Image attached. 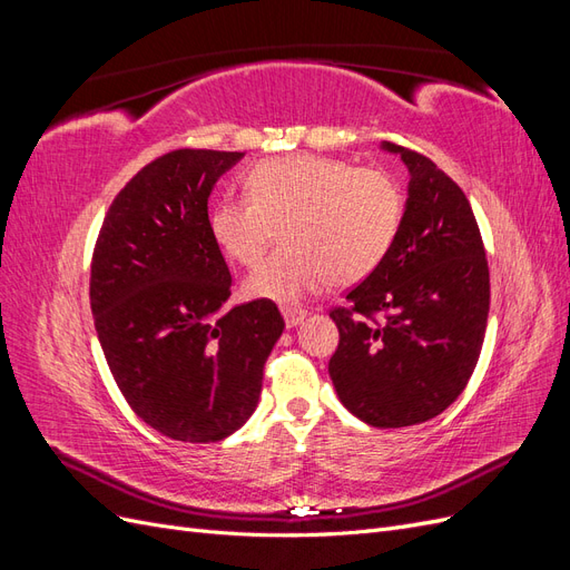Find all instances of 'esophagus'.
Wrapping results in <instances>:
<instances>
[{
  "mask_svg": "<svg viewBox=\"0 0 570 570\" xmlns=\"http://www.w3.org/2000/svg\"><path fill=\"white\" fill-rule=\"evenodd\" d=\"M283 318L287 327H297L306 318V312L304 308H283Z\"/></svg>",
  "mask_w": 570,
  "mask_h": 570,
  "instance_id": "obj_1",
  "label": "esophagus"
}]
</instances>
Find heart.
<instances>
[{
	"mask_svg": "<svg viewBox=\"0 0 570 570\" xmlns=\"http://www.w3.org/2000/svg\"><path fill=\"white\" fill-rule=\"evenodd\" d=\"M252 197L216 202L209 228L239 266H254L283 228L278 254L245 283L247 295L297 304L331 285H350L377 268L402 223V195L375 168L325 157H283L249 170Z\"/></svg>",
	"mask_w": 570,
	"mask_h": 570,
	"instance_id": "1",
	"label": "heart"
}]
</instances>
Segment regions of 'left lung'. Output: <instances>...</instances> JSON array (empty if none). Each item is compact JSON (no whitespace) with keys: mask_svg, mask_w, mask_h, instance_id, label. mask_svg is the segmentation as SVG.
Returning <instances> with one entry per match:
<instances>
[{"mask_svg":"<svg viewBox=\"0 0 570 570\" xmlns=\"http://www.w3.org/2000/svg\"><path fill=\"white\" fill-rule=\"evenodd\" d=\"M409 170L400 230L385 258L333 308L327 364L340 402L373 428L435 419L463 392L485 340L490 271L461 187L419 151L381 145ZM381 315V320H375Z\"/></svg>","mask_w":570,"mask_h":570,"instance_id":"8db88e82","label":"left lung"}]
</instances>
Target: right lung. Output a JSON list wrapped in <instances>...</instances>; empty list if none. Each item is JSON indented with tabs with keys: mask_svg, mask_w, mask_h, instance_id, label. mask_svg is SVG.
Masks as SVG:
<instances>
[{
	"mask_svg": "<svg viewBox=\"0 0 570 570\" xmlns=\"http://www.w3.org/2000/svg\"><path fill=\"white\" fill-rule=\"evenodd\" d=\"M243 157L176 149L154 159L120 189L95 245L99 344L130 409L170 440L218 442L243 428L285 327L268 299L226 308L233 278L209 197Z\"/></svg>",
	"mask_w": 570,
	"mask_h": 570,
	"instance_id": "right-lung-1",
	"label": "right lung"
}]
</instances>
